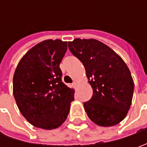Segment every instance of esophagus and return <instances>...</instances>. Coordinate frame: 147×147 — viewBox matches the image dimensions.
Instances as JSON below:
<instances>
[{"label": "esophagus", "instance_id": "34e87169", "mask_svg": "<svg viewBox=\"0 0 147 147\" xmlns=\"http://www.w3.org/2000/svg\"><path fill=\"white\" fill-rule=\"evenodd\" d=\"M77 84H78V82H77V81H74V82H73V86H74V87H76Z\"/></svg>", "mask_w": 147, "mask_h": 147}]
</instances>
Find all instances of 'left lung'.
Here are the masks:
<instances>
[{
  "mask_svg": "<svg viewBox=\"0 0 147 147\" xmlns=\"http://www.w3.org/2000/svg\"><path fill=\"white\" fill-rule=\"evenodd\" d=\"M71 53L82 62L93 94L83 106L92 121L102 127L114 126L126 117L132 104L134 82L122 58L96 39L69 42Z\"/></svg>",
  "mask_w": 147,
  "mask_h": 147,
  "instance_id": "1",
  "label": "left lung"
}]
</instances>
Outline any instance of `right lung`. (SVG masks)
I'll return each mask as SVG.
<instances>
[{
  "label": "right lung",
  "mask_w": 147,
  "mask_h": 147,
  "mask_svg": "<svg viewBox=\"0 0 147 147\" xmlns=\"http://www.w3.org/2000/svg\"><path fill=\"white\" fill-rule=\"evenodd\" d=\"M67 42L45 40L20 59L13 78V94L23 116L42 129L57 128L66 120L74 90L61 80L59 64Z\"/></svg>",
  "instance_id": "right-lung-1"
}]
</instances>
